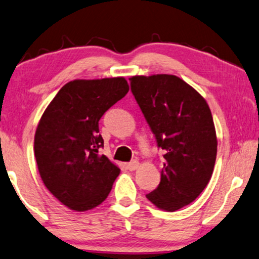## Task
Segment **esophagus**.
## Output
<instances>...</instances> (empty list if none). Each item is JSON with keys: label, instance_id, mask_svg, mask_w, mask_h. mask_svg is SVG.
Here are the masks:
<instances>
[{"label": "esophagus", "instance_id": "34e87169", "mask_svg": "<svg viewBox=\"0 0 259 259\" xmlns=\"http://www.w3.org/2000/svg\"><path fill=\"white\" fill-rule=\"evenodd\" d=\"M138 167H139V161L138 160H132L127 164V168H128L130 171H134V169H137Z\"/></svg>", "mask_w": 259, "mask_h": 259}]
</instances>
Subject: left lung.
Wrapping results in <instances>:
<instances>
[{"instance_id": "1", "label": "left lung", "mask_w": 259, "mask_h": 259, "mask_svg": "<svg viewBox=\"0 0 259 259\" xmlns=\"http://www.w3.org/2000/svg\"><path fill=\"white\" fill-rule=\"evenodd\" d=\"M136 98L165 162L157 189L146 198L173 212L192 203L210 182L217 157V136L207 102L176 75L130 77Z\"/></svg>"}]
</instances>
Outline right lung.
<instances>
[{"label":"right lung","mask_w":259,"mask_h":259,"mask_svg":"<svg viewBox=\"0 0 259 259\" xmlns=\"http://www.w3.org/2000/svg\"><path fill=\"white\" fill-rule=\"evenodd\" d=\"M128 91L125 77L69 81L38 121L34 153L41 179L70 210H92L111 192L120 168L99 152V120Z\"/></svg>","instance_id":"1"}]
</instances>
